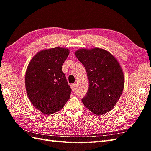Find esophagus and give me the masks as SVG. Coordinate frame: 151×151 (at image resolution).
<instances>
[{
  "label": "esophagus",
  "mask_w": 151,
  "mask_h": 151,
  "mask_svg": "<svg viewBox=\"0 0 151 151\" xmlns=\"http://www.w3.org/2000/svg\"><path fill=\"white\" fill-rule=\"evenodd\" d=\"M71 89L73 91H75L76 90V85L75 84V83L71 84Z\"/></svg>",
  "instance_id": "34e87169"
}]
</instances>
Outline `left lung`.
Returning <instances> with one entry per match:
<instances>
[{
    "label": "left lung",
    "mask_w": 151,
    "mask_h": 151,
    "mask_svg": "<svg viewBox=\"0 0 151 151\" xmlns=\"http://www.w3.org/2000/svg\"><path fill=\"white\" fill-rule=\"evenodd\" d=\"M87 72L88 88L83 105L91 112L102 115L113 109L124 87V76L117 59L107 50L80 48L75 52Z\"/></svg>",
    "instance_id": "left-lung-1"
}]
</instances>
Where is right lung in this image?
Masks as SVG:
<instances>
[{
  "instance_id": "add662e5",
  "label": "right lung",
  "mask_w": 151,
  "mask_h": 151,
  "mask_svg": "<svg viewBox=\"0 0 151 151\" xmlns=\"http://www.w3.org/2000/svg\"><path fill=\"white\" fill-rule=\"evenodd\" d=\"M69 54L68 48L59 46L42 50L26 69L27 94L33 106L45 115L59 111L70 98L71 89L62 71Z\"/></svg>"
}]
</instances>
